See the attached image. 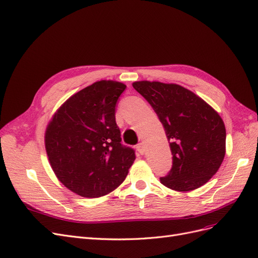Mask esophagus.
<instances>
[{"label": "esophagus", "instance_id": "obj_1", "mask_svg": "<svg viewBox=\"0 0 258 258\" xmlns=\"http://www.w3.org/2000/svg\"><path fill=\"white\" fill-rule=\"evenodd\" d=\"M137 150H138V152L141 154V155H143L144 153H145V145H144V143H139L138 145H137Z\"/></svg>", "mask_w": 258, "mask_h": 258}]
</instances>
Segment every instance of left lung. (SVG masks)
Listing matches in <instances>:
<instances>
[{"mask_svg":"<svg viewBox=\"0 0 258 258\" xmlns=\"http://www.w3.org/2000/svg\"><path fill=\"white\" fill-rule=\"evenodd\" d=\"M157 114L172 153V168L160 177L168 188L189 191L205 185L220 169L226 153V129L218 113L176 84H132Z\"/></svg>","mask_w":258,"mask_h":258,"instance_id":"obj_1","label":"left lung"}]
</instances>
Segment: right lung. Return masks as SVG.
<instances>
[{
    "label": "right lung",
    "instance_id": "1",
    "mask_svg": "<svg viewBox=\"0 0 258 258\" xmlns=\"http://www.w3.org/2000/svg\"><path fill=\"white\" fill-rule=\"evenodd\" d=\"M126 85L93 83L69 98L45 132V147L54 174L85 198L116 189L126 178L136 154L122 145L115 120L117 100Z\"/></svg>",
    "mask_w": 258,
    "mask_h": 258
}]
</instances>
